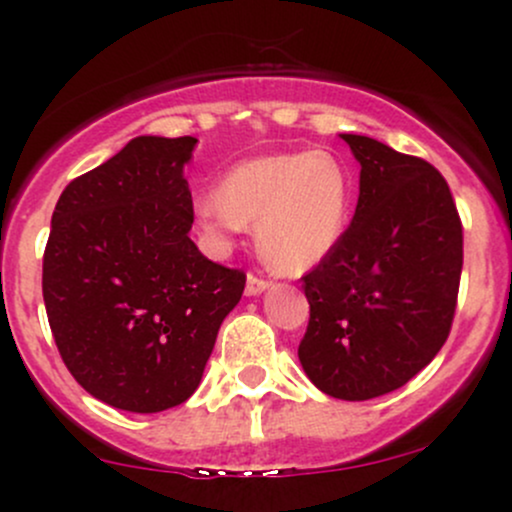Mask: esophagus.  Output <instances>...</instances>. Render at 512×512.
Listing matches in <instances>:
<instances>
[{
	"label": "esophagus",
	"instance_id": "obj_1",
	"mask_svg": "<svg viewBox=\"0 0 512 512\" xmlns=\"http://www.w3.org/2000/svg\"><path fill=\"white\" fill-rule=\"evenodd\" d=\"M269 284L272 281L264 279V276H257V274H248V286H245V291L250 293V296H257V293H262L264 289H269Z\"/></svg>",
	"mask_w": 512,
	"mask_h": 512
}]
</instances>
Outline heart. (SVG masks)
I'll return each instance as SVG.
<instances>
[{
  "instance_id": "1",
  "label": "heart",
  "mask_w": 512,
  "mask_h": 512,
  "mask_svg": "<svg viewBox=\"0 0 512 512\" xmlns=\"http://www.w3.org/2000/svg\"><path fill=\"white\" fill-rule=\"evenodd\" d=\"M349 202V175L330 151L274 154L233 168L216 195L199 199L195 216L214 252L226 250L243 223H257L264 262L279 274H303L339 243Z\"/></svg>"
}]
</instances>
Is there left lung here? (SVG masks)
<instances>
[{
    "mask_svg": "<svg viewBox=\"0 0 512 512\" xmlns=\"http://www.w3.org/2000/svg\"><path fill=\"white\" fill-rule=\"evenodd\" d=\"M361 163L358 204L330 255L303 274L305 375L363 402L407 385L448 339L462 274V221L431 163L342 134Z\"/></svg>",
    "mask_w": 512,
    "mask_h": 512,
    "instance_id": "left-lung-1",
    "label": "left lung"
}]
</instances>
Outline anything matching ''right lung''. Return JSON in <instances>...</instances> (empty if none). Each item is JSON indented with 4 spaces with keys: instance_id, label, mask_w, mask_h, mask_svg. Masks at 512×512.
Here are the masks:
<instances>
[{
    "instance_id": "right-lung-1",
    "label": "right lung",
    "mask_w": 512,
    "mask_h": 512,
    "mask_svg": "<svg viewBox=\"0 0 512 512\" xmlns=\"http://www.w3.org/2000/svg\"><path fill=\"white\" fill-rule=\"evenodd\" d=\"M195 137H137L64 187L43 255V298L64 366L115 409L178 407L202 380L243 269L211 262L182 168Z\"/></svg>"
}]
</instances>
